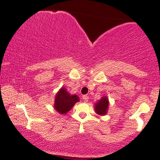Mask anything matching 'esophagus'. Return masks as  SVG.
<instances>
[{"mask_svg":"<svg viewBox=\"0 0 160 160\" xmlns=\"http://www.w3.org/2000/svg\"><path fill=\"white\" fill-rule=\"evenodd\" d=\"M88 99H89V97L88 95H83V96H82V99H83L84 102H88Z\"/></svg>","mask_w":160,"mask_h":160,"instance_id":"esophagus-1","label":"esophagus"}]
</instances>
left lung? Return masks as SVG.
Instances as JSON below:
<instances>
[{
    "label": "left lung",
    "instance_id": "1",
    "mask_svg": "<svg viewBox=\"0 0 160 160\" xmlns=\"http://www.w3.org/2000/svg\"><path fill=\"white\" fill-rule=\"evenodd\" d=\"M95 111L99 115H105L107 113V110L109 105V102L107 97H103L100 99L98 103L96 104Z\"/></svg>",
    "mask_w": 160,
    "mask_h": 160
}]
</instances>
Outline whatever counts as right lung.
<instances>
[{
  "instance_id": "add662e5",
  "label": "right lung",
  "mask_w": 160,
  "mask_h": 160,
  "mask_svg": "<svg viewBox=\"0 0 160 160\" xmlns=\"http://www.w3.org/2000/svg\"><path fill=\"white\" fill-rule=\"evenodd\" d=\"M77 102H79L78 96L70 95L64 88H62L55 97V109L61 114L67 113Z\"/></svg>"
}]
</instances>
